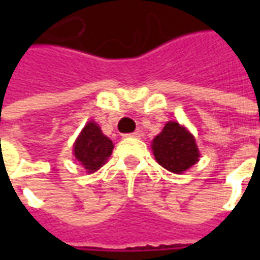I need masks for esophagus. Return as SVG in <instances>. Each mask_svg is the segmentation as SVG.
<instances>
[{"mask_svg":"<svg viewBox=\"0 0 260 260\" xmlns=\"http://www.w3.org/2000/svg\"><path fill=\"white\" fill-rule=\"evenodd\" d=\"M125 138H139L141 134L139 132H132V134H125Z\"/></svg>","mask_w":260,"mask_h":260,"instance_id":"obj_1","label":"esophagus"}]
</instances>
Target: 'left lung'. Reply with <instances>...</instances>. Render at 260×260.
<instances>
[{
  "label": "left lung",
  "mask_w": 260,
  "mask_h": 260,
  "mask_svg": "<svg viewBox=\"0 0 260 260\" xmlns=\"http://www.w3.org/2000/svg\"><path fill=\"white\" fill-rule=\"evenodd\" d=\"M153 153L157 163L175 174H181L198 161L199 150L193 136L178 122L170 121L153 141Z\"/></svg>",
  "instance_id": "8db88e82"
}]
</instances>
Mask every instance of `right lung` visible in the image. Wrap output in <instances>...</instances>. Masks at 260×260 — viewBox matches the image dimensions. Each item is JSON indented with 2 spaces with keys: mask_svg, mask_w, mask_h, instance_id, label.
Masks as SVG:
<instances>
[{
  "mask_svg": "<svg viewBox=\"0 0 260 260\" xmlns=\"http://www.w3.org/2000/svg\"><path fill=\"white\" fill-rule=\"evenodd\" d=\"M113 147V142L103 135L99 125L96 122H89L75 142V158L89 173H94L106 163L107 157H110Z\"/></svg>",
  "mask_w": 260,
  "mask_h": 260,
  "instance_id": "1",
  "label": "right lung"
}]
</instances>
